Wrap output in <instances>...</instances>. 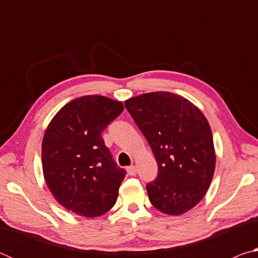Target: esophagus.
I'll list each match as a JSON object with an SVG mask.
<instances>
[{"mask_svg":"<svg viewBox=\"0 0 258 258\" xmlns=\"http://www.w3.org/2000/svg\"><path fill=\"white\" fill-rule=\"evenodd\" d=\"M126 171H127V174L128 175H135V174H137V167H135L134 165H132V166H128L127 168H126Z\"/></svg>","mask_w":258,"mask_h":258,"instance_id":"esophagus-1","label":"esophagus"}]
</instances>
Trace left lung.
Here are the masks:
<instances>
[{
  "label": "left lung",
  "mask_w": 258,
  "mask_h": 258,
  "mask_svg": "<svg viewBox=\"0 0 258 258\" xmlns=\"http://www.w3.org/2000/svg\"><path fill=\"white\" fill-rule=\"evenodd\" d=\"M158 164L147 184L150 203L168 215H180L204 198L215 169L213 135L203 112L186 99L152 92L125 101Z\"/></svg>",
  "instance_id": "obj_1"
}]
</instances>
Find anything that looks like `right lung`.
<instances>
[{"mask_svg": "<svg viewBox=\"0 0 258 258\" xmlns=\"http://www.w3.org/2000/svg\"><path fill=\"white\" fill-rule=\"evenodd\" d=\"M123 110L119 101L85 95L61 108L47 126L43 174L56 202L68 211L94 217L115 205L126 171L113 160L102 132Z\"/></svg>", "mask_w": 258, "mask_h": 258, "instance_id": "1", "label": "right lung"}]
</instances>
